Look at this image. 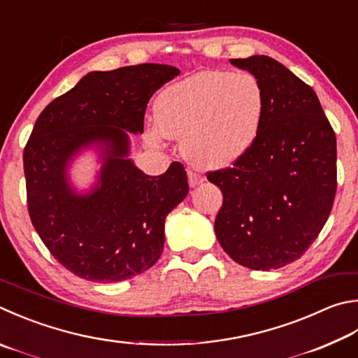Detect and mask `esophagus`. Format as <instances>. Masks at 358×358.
Here are the masks:
<instances>
[{"mask_svg":"<svg viewBox=\"0 0 358 358\" xmlns=\"http://www.w3.org/2000/svg\"><path fill=\"white\" fill-rule=\"evenodd\" d=\"M187 178H189V186L191 187H196V186L201 185L205 181V178L201 177L200 173L194 172V171H187Z\"/></svg>","mask_w":358,"mask_h":358,"instance_id":"1","label":"esophagus"}]
</instances>
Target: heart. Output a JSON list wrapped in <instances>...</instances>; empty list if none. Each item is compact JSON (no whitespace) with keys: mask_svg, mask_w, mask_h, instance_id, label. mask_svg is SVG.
<instances>
[{"mask_svg":"<svg viewBox=\"0 0 358 358\" xmlns=\"http://www.w3.org/2000/svg\"><path fill=\"white\" fill-rule=\"evenodd\" d=\"M268 96L249 71H199L161 90L148 139L181 138V150L206 169L231 166L255 145Z\"/></svg>","mask_w":358,"mask_h":358,"instance_id":"heart-1","label":"heart"}]
</instances>
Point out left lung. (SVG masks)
<instances>
[{
  "mask_svg": "<svg viewBox=\"0 0 358 358\" xmlns=\"http://www.w3.org/2000/svg\"><path fill=\"white\" fill-rule=\"evenodd\" d=\"M263 84L262 131L231 167L208 172L222 191L214 231L231 259L283 268L313 244L336 192V138L315 90L269 56L230 59Z\"/></svg>",
  "mask_w": 358,
  "mask_h": 358,
  "instance_id": "obj_1",
  "label": "left lung"
}]
</instances>
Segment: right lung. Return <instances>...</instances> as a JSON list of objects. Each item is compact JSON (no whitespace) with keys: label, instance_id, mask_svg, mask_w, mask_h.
Returning <instances> with one entry per match:
<instances>
[{"label":"right lung","instance_id":"obj_1","mask_svg":"<svg viewBox=\"0 0 358 358\" xmlns=\"http://www.w3.org/2000/svg\"><path fill=\"white\" fill-rule=\"evenodd\" d=\"M180 75L162 64L90 71L43 109L23 152L31 222L51 255L90 282L127 280L158 262L167 214L189 192L183 164L159 177L128 158V133H144L152 95ZM99 146L103 166L87 194L66 180L81 148Z\"/></svg>","mask_w":358,"mask_h":358}]
</instances>
